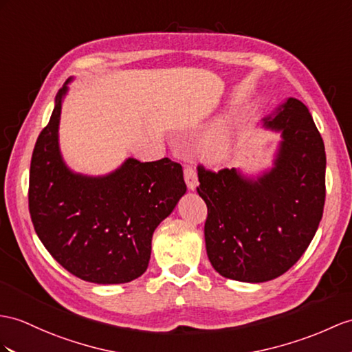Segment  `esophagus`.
Returning <instances> with one entry per match:
<instances>
[{
  "instance_id": "1",
  "label": "esophagus",
  "mask_w": 352,
  "mask_h": 352,
  "mask_svg": "<svg viewBox=\"0 0 352 352\" xmlns=\"http://www.w3.org/2000/svg\"><path fill=\"white\" fill-rule=\"evenodd\" d=\"M184 176H185V182H186V186L188 190H195L197 185H199V179H197V171L194 167L191 166H186L184 168Z\"/></svg>"
}]
</instances>
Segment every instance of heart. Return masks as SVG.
<instances>
[{"label": "heart", "mask_w": 352, "mask_h": 352, "mask_svg": "<svg viewBox=\"0 0 352 352\" xmlns=\"http://www.w3.org/2000/svg\"><path fill=\"white\" fill-rule=\"evenodd\" d=\"M237 128V118L234 111H230L219 122L206 134L203 140V153L209 160H221L226 157L233 143Z\"/></svg>", "instance_id": "obj_1"}]
</instances>
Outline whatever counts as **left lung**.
Segmentation results:
<instances>
[{
    "instance_id": "8db88e82",
    "label": "left lung",
    "mask_w": 352,
    "mask_h": 352,
    "mask_svg": "<svg viewBox=\"0 0 352 352\" xmlns=\"http://www.w3.org/2000/svg\"><path fill=\"white\" fill-rule=\"evenodd\" d=\"M264 126L279 131L275 166L260 177L236 168L199 170L208 206L204 241L221 276L265 282L293 267L318 230L325 201V149L309 110L288 98Z\"/></svg>"
}]
</instances>
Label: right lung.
Here are the masks:
<instances>
[{"label": "right lung", "instance_id": "right-lung-1", "mask_svg": "<svg viewBox=\"0 0 352 352\" xmlns=\"http://www.w3.org/2000/svg\"><path fill=\"white\" fill-rule=\"evenodd\" d=\"M34 146L28 203L49 254L72 275L94 284H125L142 276L152 234L186 192L179 162L128 158L106 176H83L65 166L58 126L67 83Z\"/></svg>", "mask_w": 352, "mask_h": 352}]
</instances>
